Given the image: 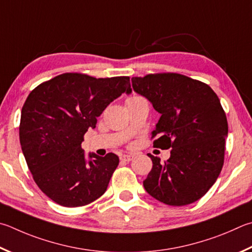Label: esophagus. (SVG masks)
Returning a JSON list of instances; mask_svg holds the SVG:
<instances>
[{"label": "esophagus", "instance_id": "esophagus-1", "mask_svg": "<svg viewBox=\"0 0 252 252\" xmlns=\"http://www.w3.org/2000/svg\"><path fill=\"white\" fill-rule=\"evenodd\" d=\"M120 159L122 162H130V161H132V159H133V155H131V154H123V155H121L120 157Z\"/></svg>", "mask_w": 252, "mask_h": 252}]
</instances>
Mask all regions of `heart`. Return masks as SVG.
Instances as JSON below:
<instances>
[{
  "label": "heart",
  "mask_w": 252,
  "mask_h": 252,
  "mask_svg": "<svg viewBox=\"0 0 252 252\" xmlns=\"http://www.w3.org/2000/svg\"><path fill=\"white\" fill-rule=\"evenodd\" d=\"M138 97H140V95H132L130 98H138Z\"/></svg>",
  "instance_id": "1"
}]
</instances>
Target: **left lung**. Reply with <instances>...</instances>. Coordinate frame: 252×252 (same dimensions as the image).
Here are the masks:
<instances>
[{
    "label": "left lung",
    "mask_w": 252,
    "mask_h": 252,
    "mask_svg": "<svg viewBox=\"0 0 252 252\" xmlns=\"http://www.w3.org/2000/svg\"><path fill=\"white\" fill-rule=\"evenodd\" d=\"M131 80L134 91L161 113L153 146L172 149L163 163L149 154L153 166L143 181L145 190L166 205L196 202L215 184L225 159L228 122L219 98L205 82L176 72Z\"/></svg>",
    "instance_id": "left-lung-1"
}]
</instances>
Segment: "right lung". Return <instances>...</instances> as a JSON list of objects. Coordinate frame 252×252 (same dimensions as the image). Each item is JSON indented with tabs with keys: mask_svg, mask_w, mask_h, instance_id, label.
<instances>
[{
	"mask_svg": "<svg viewBox=\"0 0 252 252\" xmlns=\"http://www.w3.org/2000/svg\"><path fill=\"white\" fill-rule=\"evenodd\" d=\"M130 77L94 78L65 72L31 91L22 108L20 142L27 166L43 193L58 205L79 207L104 194L119 165L116 154H89L81 143L97 118L123 93Z\"/></svg>",
	"mask_w": 252,
	"mask_h": 252,
	"instance_id": "obj_1",
	"label": "right lung"
}]
</instances>
